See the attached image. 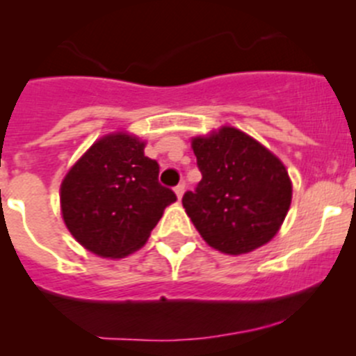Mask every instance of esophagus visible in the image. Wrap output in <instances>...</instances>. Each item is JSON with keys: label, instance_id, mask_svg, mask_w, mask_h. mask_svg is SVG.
<instances>
[{"label": "esophagus", "instance_id": "1", "mask_svg": "<svg viewBox=\"0 0 356 356\" xmlns=\"http://www.w3.org/2000/svg\"><path fill=\"white\" fill-rule=\"evenodd\" d=\"M184 188H186L184 182H181V184H177V186H175V188H174L175 195H177V198H179V200H181V198H182V195H184Z\"/></svg>", "mask_w": 356, "mask_h": 356}]
</instances>
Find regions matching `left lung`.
<instances>
[{
  "mask_svg": "<svg viewBox=\"0 0 356 356\" xmlns=\"http://www.w3.org/2000/svg\"><path fill=\"white\" fill-rule=\"evenodd\" d=\"M201 181L182 196L186 213L215 250L264 246L288 215L293 186L284 163L243 131L224 125L191 143Z\"/></svg>",
  "mask_w": 356,
  "mask_h": 356,
  "instance_id": "1",
  "label": "left lung"
}]
</instances>
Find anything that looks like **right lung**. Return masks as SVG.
Here are the masks:
<instances>
[{
  "label": "right lung",
  "instance_id": "obj_1",
  "mask_svg": "<svg viewBox=\"0 0 356 356\" xmlns=\"http://www.w3.org/2000/svg\"><path fill=\"white\" fill-rule=\"evenodd\" d=\"M160 167L145 143L127 132L96 141L68 170L60 188L70 234L103 258H124L149 238L163 210L177 200L158 182Z\"/></svg>",
  "mask_w": 356,
  "mask_h": 356
}]
</instances>
